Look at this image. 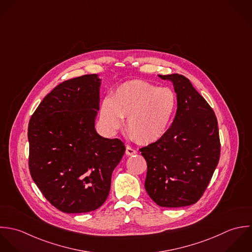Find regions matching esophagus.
I'll return each mask as SVG.
<instances>
[{
  "instance_id": "esophagus-1",
  "label": "esophagus",
  "mask_w": 252,
  "mask_h": 252,
  "mask_svg": "<svg viewBox=\"0 0 252 252\" xmlns=\"http://www.w3.org/2000/svg\"><path fill=\"white\" fill-rule=\"evenodd\" d=\"M126 154L127 156H132V155H135V154H137V151H136L135 149H133V148L129 147V146H126Z\"/></svg>"
}]
</instances>
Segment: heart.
Wrapping results in <instances>:
<instances>
[{"mask_svg":"<svg viewBox=\"0 0 252 252\" xmlns=\"http://www.w3.org/2000/svg\"><path fill=\"white\" fill-rule=\"evenodd\" d=\"M176 108V96L169 88H158L144 81L120 85L100 106L104 128L116 132L126 117V129L140 143H152L166 132Z\"/></svg>","mask_w":252,"mask_h":252,"instance_id":"1","label":"heart"}]
</instances>
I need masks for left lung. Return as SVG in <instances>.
<instances>
[{"label":"left lung","mask_w":252,"mask_h":252,"mask_svg":"<svg viewBox=\"0 0 252 252\" xmlns=\"http://www.w3.org/2000/svg\"><path fill=\"white\" fill-rule=\"evenodd\" d=\"M158 77L172 83L177 110L164 135L140 149L147 161L145 189L159 206H187L201 199L218 164L217 119L189 79L179 74Z\"/></svg>","instance_id":"obj_1"}]
</instances>
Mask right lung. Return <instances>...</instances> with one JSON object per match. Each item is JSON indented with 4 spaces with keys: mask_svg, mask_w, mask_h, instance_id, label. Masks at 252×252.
<instances>
[{
    "mask_svg": "<svg viewBox=\"0 0 252 252\" xmlns=\"http://www.w3.org/2000/svg\"><path fill=\"white\" fill-rule=\"evenodd\" d=\"M101 80L84 75L55 87L28 126L32 179L53 206L66 213L97 209L107 200L111 176L126 147L95 130Z\"/></svg>",
    "mask_w": 252,
    "mask_h": 252,
    "instance_id": "obj_1",
    "label": "right lung"
}]
</instances>
